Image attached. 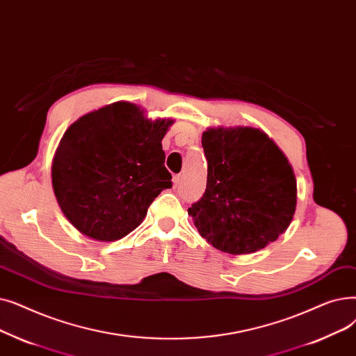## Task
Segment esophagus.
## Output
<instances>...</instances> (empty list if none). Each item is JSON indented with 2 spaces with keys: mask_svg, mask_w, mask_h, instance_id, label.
<instances>
[{
  "mask_svg": "<svg viewBox=\"0 0 356 356\" xmlns=\"http://www.w3.org/2000/svg\"><path fill=\"white\" fill-rule=\"evenodd\" d=\"M182 179H184V177L182 175H175L174 177V187H178V185H181V182H182Z\"/></svg>",
  "mask_w": 356,
  "mask_h": 356,
  "instance_id": "34e87169",
  "label": "esophagus"
}]
</instances>
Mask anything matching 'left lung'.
<instances>
[{
  "label": "left lung",
  "mask_w": 356,
  "mask_h": 356,
  "mask_svg": "<svg viewBox=\"0 0 356 356\" xmlns=\"http://www.w3.org/2000/svg\"><path fill=\"white\" fill-rule=\"evenodd\" d=\"M206 193L188 209L200 234L216 249L245 255L264 249L290 226L297 182L289 159L253 127L202 133Z\"/></svg>",
  "instance_id": "left-lung-1"
}]
</instances>
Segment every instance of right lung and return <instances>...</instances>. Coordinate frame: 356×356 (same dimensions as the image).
Segmentation results:
<instances>
[{
  "mask_svg": "<svg viewBox=\"0 0 356 356\" xmlns=\"http://www.w3.org/2000/svg\"><path fill=\"white\" fill-rule=\"evenodd\" d=\"M171 118L150 122L138 106L118 101L70 126L56 149L52 185L62 213L99 242L124 238L172 187L162 139Z\"/></svg>",
  "mask_w": 356,
  "mask_h": 356,
  "instance_id": "add662e5",
  "label": "right lung"
}]
</instances>
